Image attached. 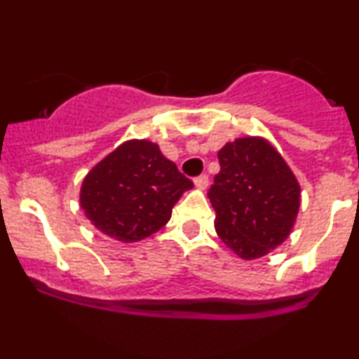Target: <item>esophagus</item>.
Masks as SVG:
<instances>
[{"instance_id": "obj_1", "label": "esophagus", "mask_w": 359, "mask_h": 359, "mask_svg": "<svg viewBox=\"0 0 359 359\" xmlns=\"http://www.w3.org/2000/svg\"><path fill=\"white\" fill-rule=\"evenodd\" d=\"M194 184H196V187H199V189H208V185H209V177L208 175H199V177H196V180H194Z\"/></svg>"}]
</instances>
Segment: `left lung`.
I'll use <instances>...</instances> for the list:
<instances>
[{"instance_id": "8db88e82", "label": "left lung", "mask_w": 359, "mask_h": 359, "mask_svg": "<svg viewBox=\"0 0 359 359\" xmlns=\"http://www.w3.org/2000/svg\"><path fill=\"white\" fill-rule=\"evenodd\" d=\"M221 170L208 196L216 233L243 259L265 257L290 234L300 208V185L266 140L238 138L217 151Z\"/></svg>"}]
</instances>
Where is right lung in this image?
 <instances>
[{"instance_id":"obj_1","label":"right lung","mask_w":359,"mask_h":359,"mask_svg":"<svg viewBox=\"0 0 359 359\" xmlns=\"http://www.w3.org/2000/svg\"><path fill=\"white\" fill-rule=\"evenodd\" d=\"M192 187L156 143L130 140L90 168L81 187V208L106 236L137 243L163 228Z\"/></svg>"}]
</instances>
